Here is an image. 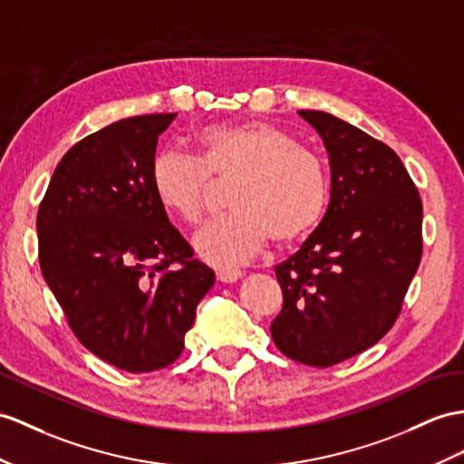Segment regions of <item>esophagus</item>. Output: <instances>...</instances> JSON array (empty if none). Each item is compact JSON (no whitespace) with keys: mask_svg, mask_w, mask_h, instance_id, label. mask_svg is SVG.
I'll use <instances>...</instances> for the list:
<instances>
[{"mask_svg":"<svg viewBox=\"0 0 464 464\" xmlns=\"http://www.w3.org/2000/svg\"><path fill=\"white\" fill-rule=\"evenodd\" d=\"M217 277H218V281H222V284H234V281H238L242 277V271H238V269H218Z\"/></svg>","mask_w":464,"mask_h":464,"instance_id":"34e87169","label":"esophagus"}]
</instances>
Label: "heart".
Returning <instances> with one entry per match:
<instances>
[{"label": "heart", "mask_w": 464, "mask_h": 464, "mask_svg": "<svg viewBox=\"0 0 464 464\" xmlns=\"http://www.w3.org/2000/svg\"><path fill=\"white\" fill-rule=\"evenodd\" d=\"M214 183L232 185L230 214L208 222L195 240L202 259L218 267L250 262L269 240L295 244L321 224L331 198L323 157L297 135L267 121L207 126L197 155L163 147L151 161V187L161 208L195 226L205 217Z\"/></svg>", "instance_id": "1"}]
</instances>
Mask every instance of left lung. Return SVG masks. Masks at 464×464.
Segmentation results:
<instances>
[{
    "label": "left lung",
    "mask_w": 464,
    "mask_h": 464,
    "mask_svg": "<svg viewBox=\"0 0 464 464\" xmlns=\"http://www.w3.org/2000/svg\"><path fill=\"white\" fill-rule=\"evenodd\" d=\"M331 161L319 228L276 267L284 307L271 338L287 358L329 368L374 346L398 321L423 254V202L392 147L319 110H299Z\"/></svg>",
    "instance_id": "8db88e82"
}]
</instances>
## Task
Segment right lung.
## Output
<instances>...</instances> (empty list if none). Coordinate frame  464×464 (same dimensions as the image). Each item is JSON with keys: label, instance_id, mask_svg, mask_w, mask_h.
I'll use <instances>...</instances> for the list:
<instances>
[{"label": "right lung", "instance_id": "obj_1", "mask_svg": "<svg viewBox=\"0 0 464 464\" xmlns=\"http://www.w3.org/2000/svg\"><path fill=\"white\" fill-rule=\"evenodd\" d=\"M175 116L126 118L74 143L37 212L41 274L71 331L133 374L175 362L214 284L151 187L157 140Z\"/></svg>", "mask_w": 464, "mask_h": 464}]
</instances>
